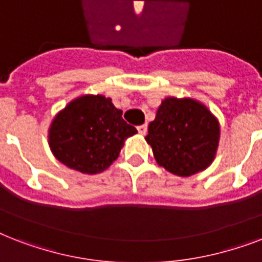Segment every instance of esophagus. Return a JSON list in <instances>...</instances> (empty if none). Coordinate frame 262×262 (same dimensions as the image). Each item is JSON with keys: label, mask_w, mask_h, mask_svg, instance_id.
<instances>
[{"label": "esophagus", "mask_w": 262, "mask_h": 262, "mask_svg": "<svg viewBox=\"0 0 262 262\" xmlns=\"http://www.w3.org/2000/svg\"><path fill=\"white\" fill-rule=\"evenodd\" d=\"M137 130H139L140 135L145 136V135H147V132H148V126H147V125H140V126H137Z\"/></svg>", "instance_id": "34e87169"}]
</instances>
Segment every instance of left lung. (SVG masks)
Masks as SVG:
<instances>
[{"instance_id":"left-lung-1","label":"left lung","mask_w":262,"mask_h":262,"mask_svg":"<svg viewBox=\"0 0 262 262\" xmlns=\"http://www.w3.org/2000/svg\"><path fill=\"white\" fill-rule=\"evenodd\" d=\"M219 122L191 99H164L145 140L159 166L179 177L207 168L219 143Z\"/></svg>"}]
</instances>
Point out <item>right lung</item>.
Masks as SVG:
<instances>
[{
	"mask_svg": "<svg viewBox=\"0 0 262 262\" xmlns=\"http://www.w3.org/2000/svg\"><path fill=\"white\" fill-rule=\"evenodd\" d=\"M136 133L111 99L88 95L69 103L55 117L49 139L61 163L84 174H96L118 158L123 140Z\"/></svg>",
	"mask_w": 262,
	"mask_h": 262,
	"instance_id": "add662e5",
	"label": "right lung"
}]
</instances>
